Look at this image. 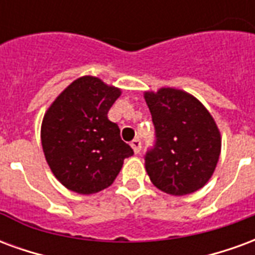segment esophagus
I'll return each mask as SVG.
<instances>
[{"label":"esophagus","mask_w":255,"mask_h":255,"mask_svg":"<svg viewBox=\"0 0 255 255\" xmlns=\"http://www.w3.org/2000/svg\"><path fill=\"white\" fill-rule=\"evenodd\" d=\"M131 147L133 149V153H135V154H139L140 150H142V143H140V140H139V139H133L132 142H131Z\"/></svg>","instance_id":"esophagus-1"}]
</instances>
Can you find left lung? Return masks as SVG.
<instances>
[{
	"instance_id": "left-lung-1",
	"label": "left lung",
	"mask_w": 255,
	"mask_h": 255,
	"mask_svg": "<svg viewBox=\"0 0 255 255\" xmlns=\"http://www.w3.org/2000/svg\"><path fill=\"white\" fill-rule=\"evenodd\" d=\"M155 128V143L144 154L146 172L161 191L187 195L213 175L221 136L213 117L182 90L164 87L144 93Z\"/></svg>"
}]
</instances>
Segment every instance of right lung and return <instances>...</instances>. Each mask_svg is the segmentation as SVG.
I'll use <instances>...</instances> for the list:
<instances>
[{
  "label": "right lung",
  "instance_id": "1",
  "mask_svg": "<svg viewBox=\"0 0 255 255\" xmlns=\"http://www.w3.org/2000/svg\"><path fill=\"white\" fill-rule=\"evenodd\" d=\"M101 79H76L58 95L43 117L41 140L53 175L78 194L109 187L133 150L120 138L108 112L120 97Z\"/></svg>",
  "mask_w": 255,
  "mask_h": 255
}]
</instances>
